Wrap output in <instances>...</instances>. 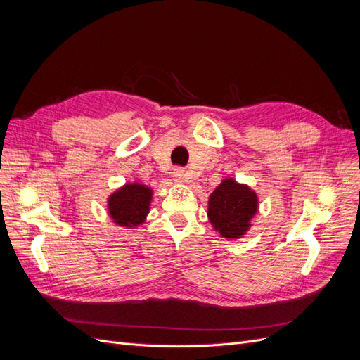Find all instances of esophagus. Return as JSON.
Wrapping results in <instances>:
<instances>
[{"mask_svg": "<svg viewBox=\"0 0 360 360\" xmlns=\"http://www.w3.org/2000/svg\"><path fill=\"white\" fill-rule=\"evenodd\" d=\"M172 177H174V181H177V183L183 181V179H184V169L181 167H176V168L172 169Z\"/></svg>", "mask_w": 360, "mask_h": 360, "instance_id": "34e87169", "label": "esophagus"}]
</instances>
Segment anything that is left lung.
Wrapping results in <instances>:
<instances>
[{
    "mask_svg": "<svg viewBox=\"0 0 360 360\" xmlns=\"http://www.w3.org/2000/svg\"><path fill=\"white\" fill-rule=\"evenodd\" d=\"M257 195L233 179L224 180L209 200V217L213 226L226 238H237L249 226L257 212Z\"/></svg>",
    "mask_w": 360,
    "mask_h": 360,
    "instance_id": "left-lung-1",
    "label": "left lung"
}]
</instances>
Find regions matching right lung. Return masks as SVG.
I'll return each instance as SVG.
<instances>
[{"label": "right lung", "instance_id": "1", "mask_svg": "<svg viewBox=\"0 0 360 360\" xmlns=\"http://www.w3.org/2000/svg\"><path fill=\"white\" fill-rule=\"evenodd\" d=\"M151 191L143 184L130 183L117 191L110 198V214L120 226H135L144 222L148 213Z\"/></svg>", "mask_w": 360, "mask_h": 360}]
</instances>
